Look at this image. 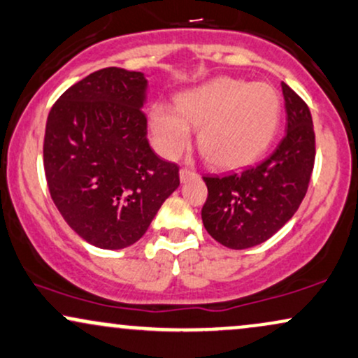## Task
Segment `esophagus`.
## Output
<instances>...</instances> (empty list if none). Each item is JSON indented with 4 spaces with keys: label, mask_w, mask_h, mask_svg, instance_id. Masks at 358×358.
Wrapping results in <instances>:
<instances>
[{
    "label": "esophagus",
    "mask_w": 358,
    "mask_h": 358,
    "mask_svg": "<svg viewBox=\"0 0 358 358\" xmlns=\"http://www.w3.org/2000/svg\"><path fill=\"white\" fill-rule=\"evenodd\" d=\"M195 176H198V173L196 171L190 170V168H182V170H180V180H182V182H187V180L195 178Z\"/></svg>",
    "instance_id": "obj_1"
}]
</instances>
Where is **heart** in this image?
Segmentation results:
<instances>
[{
  "label": "heart",
  "instance_id": "heart-1",
  "mask_svg": "<svg viewBox=\"0 0 358 358\" xmlns=\"http://www.w3.org/2000/svg\"><path fill=\"white\" fill-rule=\"evenodd\" d=\"M282 118V100L272 85L217 78L185 92L176 108L157 103L150 111L155 148L165 158L180 157L199 128L201 153L218 168L255 162L272 145Z\"/></svg>",
  "mask_w": 358,
  "mask_h": 358
}]
</instances>
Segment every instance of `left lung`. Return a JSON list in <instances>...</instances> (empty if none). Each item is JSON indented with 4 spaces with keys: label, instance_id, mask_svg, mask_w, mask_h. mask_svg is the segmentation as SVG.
<instances>
[{
    "label": "left lung",
    "instance_id": "obj_1",
    "mask_svg": "<svg viewBox=\"0 0 358 358\" xmlns=\"http://www.w3.org/2000/svg\"><path fill=\"white\" fill-rule=\"evenodd\" d=\"M287 131L275 152L238 173L203 176L208 196L201 220L210 235L228 248L264 243L294 217L308 190L315 163V131L310 110L282 83Z\"/></svg>",
    "mask_w": 358,
    "mask_h": 358
}]
</instances>
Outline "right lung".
<instances>
[{
	"instance_id": "add662e5",
	"label": "right lung",
	"mask_w": 358,
	"mask_h": 358,
	"mask_svg": "<svg viewBox=\"0 0 358 358\" xmlns=\"http://www.w3.org/2000/svg\"><path fill=\"white\" fill-rule=\"evenodd\" d=\"M143 73L103 68L64 92L46 120L43 165L64 222L98 248L130 247L180 185L157 157L143 113Z\"/></svg>"
}]
</instances>
